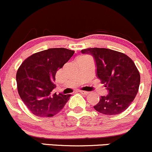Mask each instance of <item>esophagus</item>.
Listing matches in <instances>:
<instances>
[{"instance_id":"34e87169","label":"esophagus","mask_w":152,"mask_h":152,"mask_svg":"<svg viewBox=\"0 0 152 152\" xmlns=\"http://www.w3.org/2000/svg\"><path fill=\"white\" fill-rule=\"evenodd\" d=\"M79 92L83 95H88L89 92H87V91H84V90H79Z\"/></svg>"}]
</instances>
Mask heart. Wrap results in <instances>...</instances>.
<instances>
[{"mask_svg":"<svg viewBox=\"0 0 152 152\" xmlns=\"http://www.w3.org/2000/svg\"><path fill=\"white\" fill-rule=\"evenodd\" d=\"M82 57H84V56H82Z\"/></svg>","mask_w":152,"mask_h":152,"instance_id":"1","label":"heart"}]
</instances>
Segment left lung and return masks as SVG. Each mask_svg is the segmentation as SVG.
Here are the masks:
<instances>
[{"instance_id":"left-lung-1","label":"left lung","mask_w":152,"mask_h":152,"mask_svg":"<svg viewBox=\"0 0 152 152\" xmlns=\"http://www.w3.org/2000/svg\"><path fill=\"white\" fill-rule=\"evenodd\" d=\"M81 52L93 56L97 77L109 92L100 97L94 108L105 115L119 114L125 111L136 96L140 81V73L132 59L105 48H88Z\"/></svg>"}]
</instances>
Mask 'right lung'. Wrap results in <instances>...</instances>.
<instances>
[{
  "instance_id": "right-lung-1",
  "label": "right lung",
  "mask_w": 152,
  "mask_h": 152,
  "mask_svg": "<svg viewBox=\"0 0 152 152\" xmlns=\"http://www.w3.org/2000/svg\"><path fill=\"white\" fill-rule=\"evenodd\" d=\"M65 48H52L33 54L17 70L18 93L27 108L41 117H52L60 112L71 95L53 94L55 75L74 54Z\"/></svg>"
}]
</instances>
